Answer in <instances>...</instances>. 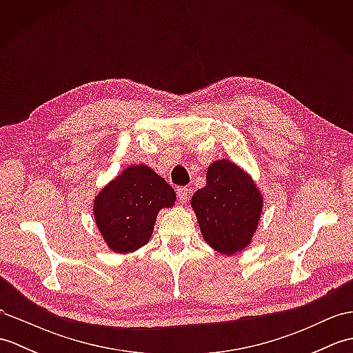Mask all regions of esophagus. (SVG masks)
I'll list each match as a JSON object with an SVG mask.
<instances>
[{
	"label": "esophagus",
	"instance_id": "esophagus-1",
	"mask_svg": "<svg viewBox=\"0 0 353 353\" xmlns=\"http://www.w3.org/2000/svg\"><path fill=\"white\" fill-rule=\"evenodd\" d=\"M188 196H190V190L188 188H177V197H179V203L181 205H185L186 200H188Z\"/></svg>",
	"mask_w": 353,
	"mask_h": 353
}]
</instances>
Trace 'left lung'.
<instances>
[{
    "label": "left lung",
    "mask_w": 353,
    "mask_h": 353,
    "mask_svg": "<svg viewBox=\"0 0 353 353\" xmlns=\"http://www.w3.org/2000/svg\"><path fill=\"white\" fill-rule=\"evenodd\" d=\"M191 208L205 243L229 256L253 243L264 194L250 172L234 161L219 159L208 167L206 185L194 192Z\"/></svg>",
    "instance_id": "obj_1"
}]
</instances>
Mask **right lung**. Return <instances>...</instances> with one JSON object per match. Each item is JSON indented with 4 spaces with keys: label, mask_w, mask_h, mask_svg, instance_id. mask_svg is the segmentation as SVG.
<instances>
[{
    "label": "right lung",
    "mask_w": 353,
    "mask_h": 353,
    "mask_svg": "<svg viewBox=\"0 0 353 353\" xmlns=\"http://www.w3.org/2000/svg\"><path fill=\"white\" fill-rule=\"evenodd\" d=\"M176 205V192L145 163H134L95 194L92 214L104 244L114 253H133L153 235L157 214Z\"/></svg>",
    "instance_id": "right-lung-1"
}]
</instances>
